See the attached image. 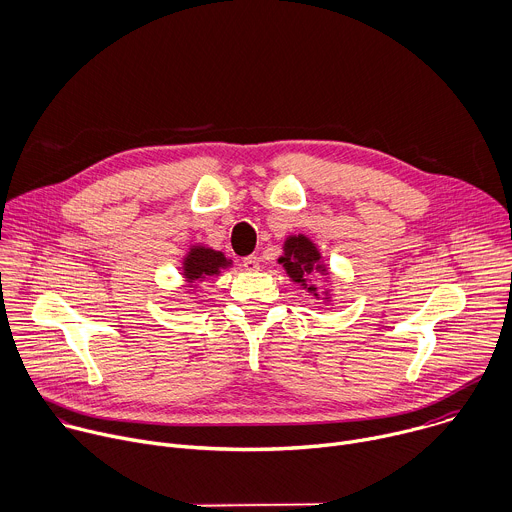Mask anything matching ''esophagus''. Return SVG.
<instances>
[{"mask_svg":"<svg viewBox=\"0 0 512 512\" xmlns=\"http://www.w3.org/2000/svg\"><path fill=\"white\" fill-rule=\"evenodd\" d=\"M244 268H246V270H250V272L258 270V268H260V260H258V256H254V254L246 256V258H244Z\"/></svg>","mask_w":512,"mask_h":512,"instance_id":"34e87169","label":"esophagus"}]
</instances>
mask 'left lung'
Listing matches in <instances>:
<instances>
[{
	"label": "left lung",
	"instance_id": "1",
	"mask_svg": "<svg viewBox=\"0 0 512 512\" xmlns=\"http://www.w3.org/2000/svg\"><path fill=\"white\" fill-rule=\"evenodd\" d=\"M278 262L284 264L288 276L294 282H302V284L306 282V276H309V274H313L317 270L325 272V268L319 264L321 256H319L315 244L309 238H304V236L288 238L286 244H284V256ZM309 290L317 294L315 286H309Z\"/></svg>",
	"mask_w": 512,
	"mask_h": 512
}]
</instances>
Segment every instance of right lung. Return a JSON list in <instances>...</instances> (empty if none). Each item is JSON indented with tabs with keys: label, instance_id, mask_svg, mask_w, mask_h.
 Instances as JSON below:
<instances>
[{
	"label": "right lung",
	"instance_id": "right-lung-1",
	"mask_svg": "<svg viewBox=\"0 0 512 512\" xmlns=\"http://www.w3.org/2000/svg\"><path fill=\"white\" fill-rule=\"evenodd\" d=\"M228 260L224 258L222 252L210 250V248H191L183 262V276L187 280H199V278H208L214 274H220V268H224Z\"/></svg>",
	"mask_w": 512,
	"mask_h": 512
}]
</instances>
